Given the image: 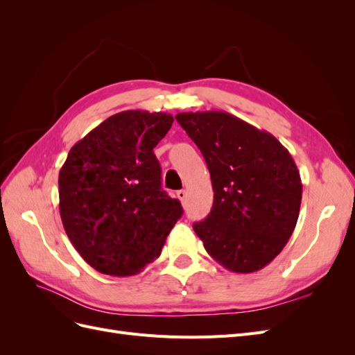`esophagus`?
<instances>
[{"mask_svg": "<svg viewBox=\"0 0 355 355\" xmlns=\"http://www.w3.org/2000/svg\"><path fill=\"white\" fill-rule=\"evenodd\" d=\"M176 197L180 200V202H185L187 200V191L185 189H180L176 192Z\"/></svg>", "mask_w": 355, "mask_h": 355, "instance_id": "obj_1", "label": "esophagus"}]
</instances>
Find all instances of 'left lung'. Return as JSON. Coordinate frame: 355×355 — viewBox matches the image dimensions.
Listing matches in <instances>:
<instances>
[{"label":"left lung","instance_id":"obj_1","mask_svg":"<svg viewBox=\"0 0 355 355\" xmlns=\"http://www.w3.org/2000/svg\"><path fill=\"white\" fill-rule=\"evenodd\" d=\"M178 123L206 159L213 187L209 216L192 225L228 271L262 270L292 237L302 180L280 141L223 111L180 112Z\"/></svg>","mask_w":355,"mask_h":355}]
</instances>
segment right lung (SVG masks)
Masks as SVG:
<instances>
[{
    "instance_id": "right-lung-1",
    "label": "right lung",
    "mask_w": 355,
    "mask_h": 355,
    "mask_svg": "<svg viewBox=\"0 0 355 355\" xmlns=\"http://www.w3.org/2000/svg\"><path fill=\"white\" fill-rule=\"evenodd\" d=\"M171 124V114L123 111L71 148L59 171L60 218L75 250L96 271L141 272L184 213L161 188L154 154Z\"/></svg>"
}]
</instances>
